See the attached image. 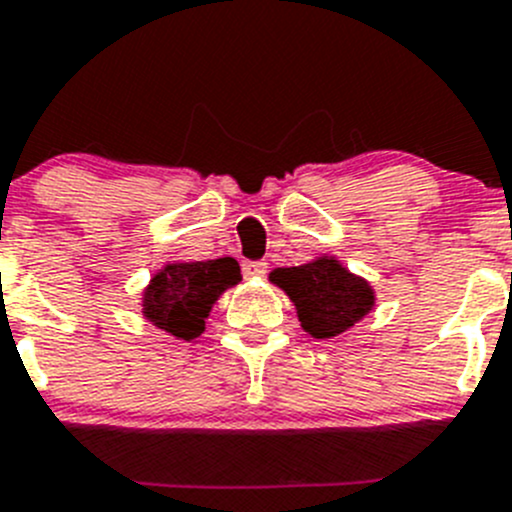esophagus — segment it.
Returning a JSON list of instances; mask_svg holds the SVG:
<instances>
[{
    "label": "esophagus",
    "mask_w": 512,
    "mask_h": 512,
    "mask_svg": "<svg viewBox=\"0 0 512 512\" xmlns=\"http://www.w3.org/2000/svg\"><path fill=\"white\" fill-rule=\"evenodd\" d=\"M267 272L265 260H247L242 262V275L245 277H262Z\"/></svg>",
    "instance_id": "obj_1"
}]
</instances>
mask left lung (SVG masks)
I'll return each instance as SVG.
<instances>
[{
	"label": "left lung",
	"instance_id": "obj_1",
	"mask_svg": "<svg viewBox=\"0 0 512 512\" xmlns=\"http://www.w3.org/2000/svg\"><path fill=\"white\" fill-rule=\"evenodd\" d=\"M295 302L302 327L317 340L335 337L372 310L370 285L337 260H315L300 267H280L270 275Z\"/></svg>",
	"mask_w": 512,
	"mask_h": 512
}]
</instances>
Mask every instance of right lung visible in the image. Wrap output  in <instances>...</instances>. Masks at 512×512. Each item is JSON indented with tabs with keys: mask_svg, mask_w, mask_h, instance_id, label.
<instances>
[{
	"mask_svg": "<svg viewBox=\"0 0 512 512\" xmlns=\"http://www.w3.org/2000/svg\"><path fill=\"white\" fill-rule=\"evenodd\" d=\"M240 280V265L232 257L207 262H175L152 277L142 312L162 330L192 340L205 330V317L227 287Z\"/></svg>",
	"mask_w": 512,
	"mask_h": 512,
	"instance_id": "1",
	"label": "right lung"
}]
</instances>
